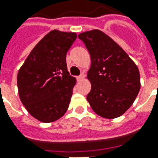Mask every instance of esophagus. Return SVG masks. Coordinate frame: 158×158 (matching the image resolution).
Here are the masks:
<instances>
[{
	"label": "esophagus",
	"mask_w": 158,
	"mask_h": 158,
	"mask_svg": "<svg viewBox=\"0 0 158 158\" xmlns=\"http://www.w3.org/2000/svg\"><path fill=\"white\" fill-rule=\"evenodd\" d=\"M85 73H80V75H79L78 76V77H77V79H78V80H80V79H84V78H85Z\"/></svg>",
	"instance_id": "34e87169"
}]
</instances>
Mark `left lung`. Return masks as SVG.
<instances>
[{
  "instance_id": "obj_1",
  "label": "left lung",
  "mask_w": 158,
  "mask_h": 158,
  "mask_svg": "<svg viewBox=\"0 0 158 158\" xmlns=\"http://www.w3.org/2000/svg\"><path fill=\"white\" fill-rule=\"evenodd\" d=\"M91 58L87 101L99 116L115 118L129 109L140 89L139 69L116 42L98 29L79 34Z\"/></svg>"
}]
</instances>
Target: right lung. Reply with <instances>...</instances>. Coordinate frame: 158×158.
<instances>
[{
    "mask_svg": "<svg viewBox=\"0 0 158 158\" xmlns=\"http://www.w3.org/2000/svg\"><path fill=\"white\" fill-rule=\"evenodd\" d=\"M75 33L52 30L29 53L18 73L19 97L31 115L44 123L66 113L76 79L69 74L67 52Z\"/></svg>",
    "mask_w": 158,
    "mask_h": 158,
    "instance_id": "1",
    "label": "right lung"
}]
</instances>
